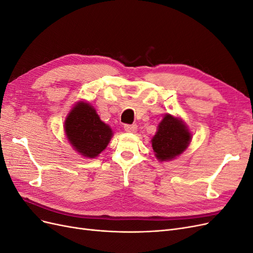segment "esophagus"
Masks as SVG:
<instances>
[{"label": "esophagus", "mask_w": 253, "mask_h": 253, "mask_svg": "<svg viewBox=\"0 0 253 253\" xmlns=\"http://www.w3.org/2000/svg\"><path fill=\"white\" fill-rule=\"evenodd\" d=\"M125 131L127 132V133H136L137 126L136 125H126L125 126Z\"/></svg>", "instance_id": "34e87169"}]
</instances>
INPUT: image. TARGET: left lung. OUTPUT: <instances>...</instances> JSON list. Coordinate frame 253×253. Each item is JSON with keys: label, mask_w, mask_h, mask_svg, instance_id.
<instances>
[{"label": "left lung", "mask_w": 253, "mask_h": 253, "mask_svg": "<svg viewBox=\"0 0 253 253\" xmlns=\"http://www.w3.org/2000/svg\"><path fill=\"white\" fill-rule=\"evenodd\" d=\"M192 140V133L180 117L166 114L159 122L151 140L155 157L159 162H170L180 156Z\"/></svg>", "instance_id": "obj_1"}]
</instances>
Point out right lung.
<instances>
[{"mask_svg": "<svg viewBox=\"0 0 253 253\" xmlns=\"http://www.w3.org/2000/svg\"><path fill=\"white\" fill-rule=\"evenodd\" d=\"M63 126L72 148L81 156L90 159L106 149L114 135L111 126L100 119L94 106L83 100L74 104Z\"/></svg>", "mask_w": 253, "mask_h": 253, "instance_id": "add662e5", "label": "right lung"}]
</instances>
